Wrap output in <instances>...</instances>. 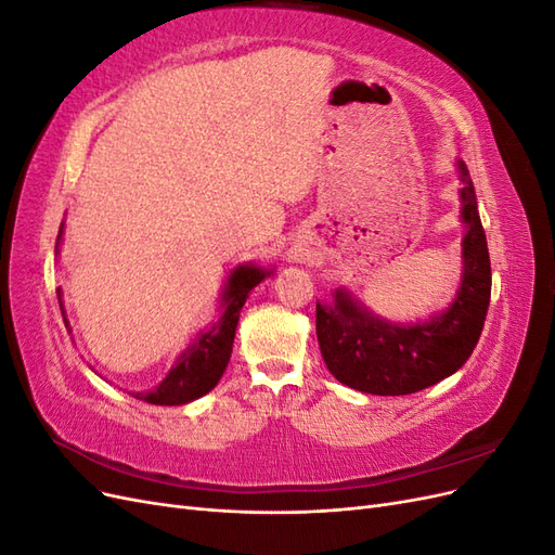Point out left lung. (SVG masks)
<instances>
[{"mask_svg":"<svg viewBox=\"0 0 555 555\" xmlns=\"http://www.w3.org/2000/svg\"><path fill=\"white\" fill-rule=\"evenodd\" d=\"M459 166L463 280L453 304L428 322L393 324L335 289L333 304H317V340L326 367L340 384L373 396H408L449 377L479 343L491 304V259L477 210L473 178Z\"/></svg>","mask_w":555,"mask_h":555,"instance_id":"8db88e82","label":"left lung"}]
</instances>
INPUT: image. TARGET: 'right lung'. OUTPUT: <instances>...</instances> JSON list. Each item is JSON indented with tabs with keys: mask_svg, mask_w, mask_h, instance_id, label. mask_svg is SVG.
I'll list each match as a JSON object with an SVG mask.
<instances>
[{
	"mask_svg": "<svg viewBox=\"0 0 555 555\" xmlns=\"http://www.w3.org/2000/svg\"><path fill=\"white\" fill-rule=\"evenodd\" d=\"M60 241H62V227L57 233L55 255L60 251ZM268 275H271V271H263V268L251 266V263L233 268L222 292L220 322L212 324L210 328L198 331L194 343L176 359L169 375H166L155 389L137 391L131 396L145 402H153V405H184V402H192L201 396H206L210 389H215L229 365L233 338H236L238 317L245 300L249 292ZM57 298H60V310H62V289H57Z\"/></svg>",
	"mask_w": 555,
	"mask_h": 555,
	"instance_id": "add662e5",
	"label": "right lung"
}]
</instances>
